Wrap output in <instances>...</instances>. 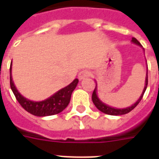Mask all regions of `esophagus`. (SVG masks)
<instances>
[{"label":"esophagus","instance_id":"obj_1","mask_svg":"<svg viewBox=\"0 0 159 159\" xmlns=\"http://www.w3.org/2000/svg\"><path fill=\"white\" fill-rule=\"evenodd\" d=\"M91 75H92V72H91L90 70H82V71L78 74V78H79L80 80H83L84 79V78H86V77H89V76H90Z\"/></svg>","mask_w":159,"mask_h":159}]
</instances>
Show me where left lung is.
Masks as SVG:
<instances>
[{
	"instance_id": "1",
	"label": "left lung",
	"mask_w": 159,
	"mask_h": 159,
	"mask_svg": "<svg viewBox=\"0 0 159 159\" xmlns=\"http://www.w3.org/2000/svg\"><path fill=\"white\" fill-rule=\"evenodd\" d=\"M132 42L134 43H135L137 45L141 46L140 42H138V40L136 38H134L133 37L132 38ZM147 72H148V68H147V76H146V84H145V87H144V89L143 92L141 93V95L139 98V100H137L135 103L132 105L131 107H127V108H123V109H117V108H114V107H111L109 106H107L106 104H104L102 101H100V100L98 98V95H97V85L95 87V89L93 90V94H92V100H93V104H94V106L97 107V109H99L100 111H102L104 113L108 114V115H112V116H118V115H124V114L129 113V111L133 110L134 108H135L138 104L140 103V101L142 99V97L144 95V93H145V91L147 89V83H148V76H147Z\"/></svg>"
}]
</instances>
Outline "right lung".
I'll list each match as a JSON object with an SVG mask.
<instances>
[{
    "label": "right lung",
    "mask_w": 159,
    "mask_h": 159,
    "mask_svg": "<svg viewBox=\"0 0 159 159\" xmlns=\"http://www.w3.org/2000/svg\"><path fill=\"white\" fill-rule=\"evenodd\" d=\"M78 83V79H75L68 86L59 90L48 99L42 101H31L22 96L16 89L12 78V63L10 66V86L14 93L16 99L21 105V107L30 114L37 117H47L55 115L66 109L69 105L71 93L76 89Z\"/></svg>",
    "instance_id": "obj_1"
}]
</instances>
